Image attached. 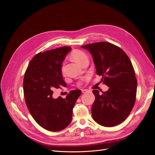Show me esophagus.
Returning a JSON list of instances; mask_svg holds the SVG:
<instances>
[{
  "instance_id": "esophagus-1",
  "label": "esophagus",
  "mask_w": 155,
  "mask_h": 155,
  "mask_svg": "<svg viewBox=\"0 0 155 155\" xmlns=\"http://www.w3.org/2000/svg\"><path fill=\"white\" fill-rule=\"evenodd\" d=\"M81 91H82V93L85 94V93H87L88 92V90H87V89H83Z\"/></svg>"
}]
</instances>
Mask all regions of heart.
<instances>
[{
  "mask_svg": "<svg viewBox=\"0 0 155 155\" xmlns=\"http://www.w3.org/2000/svg\"><path fill=\"white\" fill-rule=\"evenodd\" d=\"M72 58L73 59L76 61L78 63L81 64L84 61H85L86 60H88V58L87 54L84 52V51L76 50H74L72 53ZM61 72L63 74H64V67L63 66L61 68Z\"/></svg>",
  "mask_w": 155,
  "mask_h": 155,
  "instance_id": "obj_1",
  "label": "heart"
}]
</instances>
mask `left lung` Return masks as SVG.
<instances>
[{
  "mask_svg": "<svg viewBox=\"0 0 155 155\" xmlns=\"http://www.w3.org/2000/svg\"><path fill=\"white\" fill-rule=\"evenodd\" d=\"M92 56L97 75L109 87L100 94L94 90L92 118L104 127H113L127 118L134 107L137 90L134 70L129 57L118 46L108 42L81 46Z\"/></svg>",
  "mask_w": 155,
  "mask_h": 155,
  "instance_id": "1",
  "label": "left lung"
}]
</instances>
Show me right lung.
<instances>
[{
  "instance_id": "obj_1",
  "label": "right lung",
  "mask_w": 155,
  "mask_h": 155,
  "mask_svg": "<svg viewBox=\"0 0 155 155\" xmlns=\"http://www.w3.org/2000/svg\"><path fill=\"white\" fill-rule=\"evenodd\" d=\"M71 48L63 46L39 52L31 60L23 81L26 106L42 127L50 131L66 128L72 118V110L80 90L72 91L66 98L53 97L55 88L64 87L62 63Z\"/></svg>"
}]
</instances>
